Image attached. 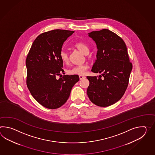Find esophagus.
Returning <instances> with one entry per match:
<instances>
[{"label": "esophagus", "instance_id": "esophagus-1", "mask_svg": "<svg viewBox=\"0 0 155 155\" xmlns=\"http://www.w3.org/2000/svg\"><path fill=\"white\" fill-rule=\"evenodd\" d=\"M79 79H80V80H82V79H84V78H85L86 77H85L84 76H81V75H80V76H79Z\"/></svg>", "mask_w": 155, "mask_h": 155}]
</instances>
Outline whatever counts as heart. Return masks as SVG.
I'll return each mask as SVG.
<instances>
[{
	"mask_svg": "<svg viewBox=\"0 0 155 155\" xmlns=\"http://www.w3.org/2000/svg\"><path fill=\"white\" fill-rule=\"evenodd\" d=\"M74 47L77 48L80 51L83 53L84 54H87L89 52V47L85 43L82 41L76 42L74 44ZM60 58L63 63H67L68 62V54L67 52L62 50L60 53ZM88 67L87 64H84L81 65H76L72 68L68 70L67 72L71 75H84L86 72L87 69Z\"/></svg>",
	"mask_w": 155,
	"mask_h": 155,
	"instance_id": "obj_1",
	"label": "heart"
}]
</instances>
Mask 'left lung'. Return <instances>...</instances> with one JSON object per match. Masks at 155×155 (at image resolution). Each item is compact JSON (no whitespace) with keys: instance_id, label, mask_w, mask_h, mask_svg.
Here are the masks:
<instances>
[{"instance_id":"8db88e82","label":"left lung","mask_w":155,"mask_h":155,"mask_svg":"<svg viewBox=\"0 0 155 155\" xmlns=\"http://www.w3.org/2000/svg\"><path fill=\"white\" fill-rule=\"evenodd\" d=\"M88 35L96 42L97 59L92 72L102 76H87L90 81L87 93L90 101L100 107L117 102L127 88L132 64L123 39L107 29L91 31Z\"/></svg>"}]
</instances>
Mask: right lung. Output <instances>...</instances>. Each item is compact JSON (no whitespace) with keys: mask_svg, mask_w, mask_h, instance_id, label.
Masks as SVG:
<instances>
[{"mask_svg":"<svg viewBox=\"0 0 155 155\" xmlns=\"http://www.w3.org/2000/svg\"><path fill=\"white\" fill-rule=\"evenodd\" d=\"M74 32L55 29L41 33L33 41L26 58L28 88L38 103L49 109L63 105L79 81L78 75H61L64 72L60 58L62 45Z\"/></svg>","mask_w":155,"mask_h":155,"instance_id":"1","label":"right lung"}]
</instances>
